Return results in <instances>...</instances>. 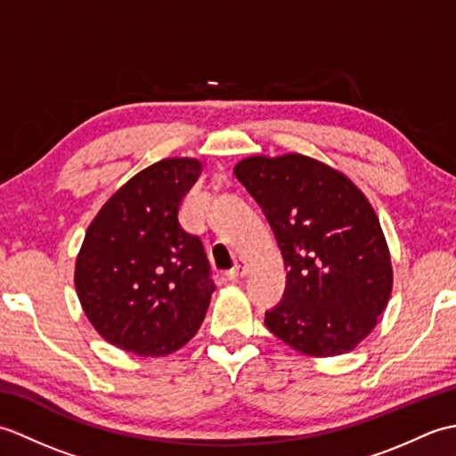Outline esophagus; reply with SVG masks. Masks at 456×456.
Returning a JSON list of instances; mask_svg holds the SVG:
<instances>
[{"instance_id": "obj_1", "label": "esophagus", "mask_w": 456, "mask_h": 456, "mask_svg": "<svg viewBox=\"0 0 456 456\" xmlns=\"http://www.w3.org/2000/svg\"><path fill=\"white\" fill-rule=\"evenodd\" d=\"M247 273H248L247 265H245V263H237L233 268L229 270V273H227L225 276H227V280H233V282H237V280L245 278V276H247Z\"/></svg>"}]
</instances>
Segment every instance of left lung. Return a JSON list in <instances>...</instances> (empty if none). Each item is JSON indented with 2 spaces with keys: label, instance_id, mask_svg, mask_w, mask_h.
I'll return each mask as SVG.
<instances>
[{
  "label": "left lung",
  "instance_id": "obj_1",
  "mask_svg": "<svg viewBox=\"0 0 456 456\" xmlns=\"http://www.w3.org/2000/svg\"><path fill=\"white\" fill-rule=\"evenodd\" d=\"M235 176L263 209L288 268L265 325L296 351L337 356L372 331L392 294L380 221L345 174L304 154L250 157Z\"/></svg>",
  "mask_w": 456,
  "mask_h": 456
}]
</instances>
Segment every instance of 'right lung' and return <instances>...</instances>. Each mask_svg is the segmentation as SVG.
Masks as SVG:
<instances>
[{
  "label": "right lung",
  "mask_w": 456,
  "mask_h": 456,
  "mask_svg": "<svg viewBox=\"0 0 456 456\" xmlns=\"http://www.w3.org/2000/svg\"><path fill=\"white\" fill-rule=\"evenodd\" d=\"M200 172L193 159L152 164L115 191L86 231L76 292L95 331L123 351L170 354L206 317L216 289L209 260L178 221Z\"/></svg>",
  "instance_id": "obj_1"
}]
</instances>
